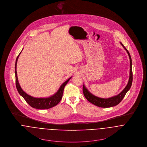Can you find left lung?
Instances as JSON below:
<instances>
[{"instance_id":"1","label":"left lung","mask_w":147,"mask_h":147,"mask_svg":"<svg viewBox=\"0 0 147 147\" xmlns=\"http://www.w3.org/2000/svg\"><path fill=\"white\" fill-rule=\"evenodd\" d=\"M121 45L123 47V48L125 49V50L127 51L130 60V72H129V78L128 80V83L127 85V86L125 87V88L121 92V93L118 95L114 96L112 97L109 98H99L96 96L90 93L88 90L83 85V92L84 96L86 97V99L90 102L91 103L93 104L97 107H102V108H109L118 105V104L121 102L122 99L124 98V96L127 93V92L129 90L132 84V81H133V72H132V61H131V58L130 57L129 53L128 51L126 49V48L123 45V44L120 43Z\"/></svg>"}]
</instances>
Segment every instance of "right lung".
I'll return each mask as SVG.
<instances>
[{"label":"right lung","mask_w":147,"mask_h":147,"mask_svg":"<svg viewBox=\"0 0 147 147\" xmlns=\"http://www.w3.org/2000/svg\"><path fill=\"white\" fill-rule=\"evenodd\" d=\"M22 51L18 55L17 58L16 59V64H15V74H16V87L17 89L18 92L19 94L23 96V98L26 100V103L28 104L32 107L38 109H47L52 108L60 102V101L62 98L63 93L64 91V87L66 84L68 83L69 80L71 77L69 78L67 80H66L64 83H63L61 87L59 88V90L54 95L51 96L48 98H34L30 95H28L26 94L25 92L23 90L21 86L18 82V79L17 73V63L18 59L20 54Z\"/></svg>","instance_id":"1"}]
</instances>
